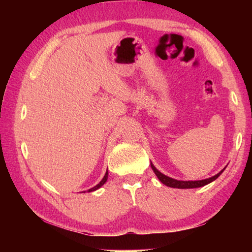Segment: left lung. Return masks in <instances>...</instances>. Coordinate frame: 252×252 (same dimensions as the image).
Wrapping results in <instances>:
<instances>
[{
  "instance_id": "1",
  "label": "left lung",
  "mask_w": 252,
  "mask_h": 252,
  "mask_svg": "<svg viewBox=\"0 0 252 252\" xmlns=\"http://www.w3.org/2000/svg\"><path fill=\"white\" fill-rule=\"evenodd\" d=\"M151 168L153 170V172L156 173V176L158 177V179L165 185L167 187L170 188H177V189H193V188H200V187H203L206 185H209V183L215 181L217 178H218L221 173L223 172V170H221L219 173H217L216 176H213L211 178H208V179H204V180H197V181H182V180H177V179H173V178H170L168 176H165V174L161 173L159 170H158L153 163L151 162Z\"/></svg>"
}]
</instances>
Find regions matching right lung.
Here are the masks:
<instances>
[{
	"label": "right lung",
	"mask_w": 252,
	"mask_h": 252,
	"mask_svg": "<svg viewBox=\"0 0 252 252\" xmlns=\"http://www.w3.org/2000/svg\"><path fill=\"white\" fill-rule=\"evenodd\" d=\"M108 176H109V172H108V170H106V172H105V174H104L103 179H102V180H101L99 183H97V185H96L95 187H93V188H91V189H89V190H88L89 192H92V191H95V190L99 189V188H101L102 186H103L104 183L106 182V180H108Z\"/></svg>",
	"instance_id": "1"
}]
</instances>
